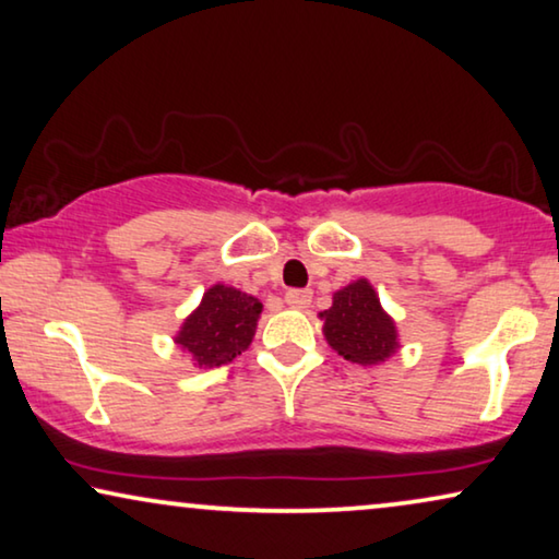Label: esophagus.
<instances>
[{
	"label": "esophagus",
	"mask_w": 559,
	"mask_h": 559,
	"mask_svg": "<svg viewBox=\"0 0 559 559\" xmlns=\"http://www.w3.org/2000/svg\"><path fill=\"white\" fill-rule=\"evenodd\" d=\"M286 304L290 306V309H306V306L311 304V290L309 288H288Z\"/></svg>",
	"instance_id": "1"
}]
</instances>
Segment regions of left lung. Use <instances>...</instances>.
Instances as JSON below:
<instances>
[{
  "label": "left lung",
  "instance_id": "obj_1",
  "mask_svg": "<svg viewBox=\"0 0 559 559\" xmlns=\"http://www.w3.org/2000/svg\"><path fill=\"white\" fill-rule=\"evenodd\" d=\"M324 336L332 349L357 365H377L397 349V332L382 311L374 288L361 278L334 294L324 313Z\"/></svg>",
  "mask_w": 559,
  "mask_h": 559
}]
</instances>
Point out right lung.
<instances>
[{
  "label": "right lung",
  "instance_id": "right-lung-1",
  "mask_svg": "<svg viewBox=\"0 0 559 559\" xmlns=\"http://www.w3.org/2000/svg\"><path fill=\"white\" fill-rule=\"evenodd\" d=\"M261 309L258 298L217 283L179 329L177 344L190 352L200 367L227 365L253 342Z\"/></svg>",
  "mask_w": 559,
  "mask_h": 559
}]
</instances>
